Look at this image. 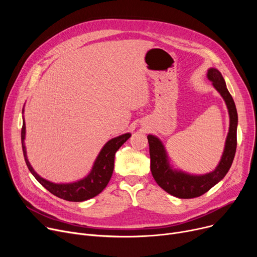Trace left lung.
Segmentation results:
<instances>
[{"label": "left lung", "mask_w": 257, "mask_h": 257, "mask_svg": "<svg viewBox=\"0 0 257 257\" xmlns=\"http://www.w3.org/2000/svg\"><path fill=\"white\" fill-rule=\"evenodd\" d=\"M207 78L212 86L224 99L229 113V131L226 138L224 151L219 165L212 172L196 175L174 169L166 148L157 137L149 134L148 142L150 148L151 172L157 184L170 195L180 199L196 198L208 192L212 186L220 182L230 169L236 150L237 111L230 92L226 87L222 74L214 67L207 71Z\"/></svg>", "instance_id": "8db88e82"}]
</instances>
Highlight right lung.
Returning <instances> with one entry per match:
<instances>
[{"instance_id": "right-lung-1", "label": "right lung", "mask_w": 257, "mask_h": 257, "mask_svg": "<svg viewBox=\"0 0 257 257\" xmlns=\"http://www.w3.org/2000/svg\"><path fill=\"white\" fill-rule=\"evenodd\" d=\"M24 113V109H23ZM131 133L121 134L119 137L113 138L108 141L104 147L101 149L99 155L92 165L90 172L82 179L77 180L75 182L70 183H55L51 182L34 171L32 166L30 165L28 157H27V151L25 146L26 139V123L23 116V128H22V147L26 165L28 167L31 174L35 177V179L42 184L45 188L58 198H61L66 201L72 202H81L85 201L90 198L96 197L99 195L106 185L109 182L114 168V155L116 151L119 149L129 138Z\"/></svg>"}]
</instances>
